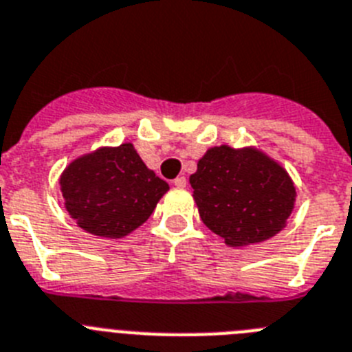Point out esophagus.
I'll use <instances>...</instances> for the list:
<instances>
[{
    "mask_svg": "<svg viewBox=\"0 0 352 352\" xmlns=\"http://www.w3.org/2000/svg\"><path fill=\"white\" fill-rule=\"evenodd\" d=\"M186 184H188V180H186V177H177V179H173V186H177V188H186Z\"/></svg>",
    "mask_w": 352,
    "mask_h": 352,
    "instance_id": "34e87169",
    "label": "esophagus"
}]
</instances>
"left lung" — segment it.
I'll list each match as a JSON object with an SVG mask.
<instances>
[{"label": "left lung", "instance_id": "left-lung-1", "mask_svg": "<svg viewBox=\"0 0 352 352\" xmlns=\"http://www.w3.org/2000/svg\"><path fill=\"white\" fill-rule=\"evenodd\" d=\"M189 184L201 221L230 246L273 237L294 209L290 177L255 148L214 146L198 161Z\"/></svg>", "mask_w": 352, "mask_h": 352}]
</instances>
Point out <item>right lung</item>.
<instances>
[{
    "label": "right lung",
    "mask_w": 352,
    "mask_h": 352,
    "mask_svg": "<svg viewBox=\"0 0 352 352\" xmlns=\"http://www.w3.org/2000/svg\"><path fill=\"white\" fill-rule=\"evenodd\" d=\"M65 207L83 230L124 237L148 219L168 184L124 143L78 157L60 179Z\"/></svg>",
    "instance_id": "add662e5"
}]
</instances>
